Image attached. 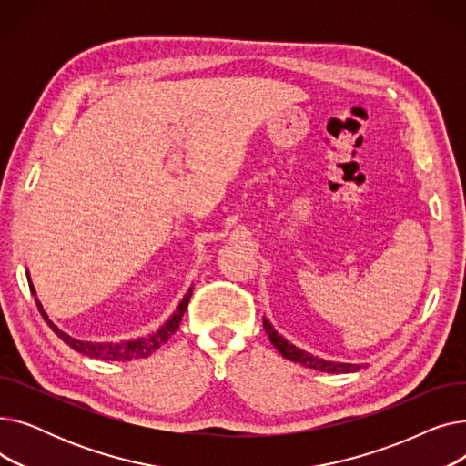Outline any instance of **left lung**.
<instances>
[{
    "label": "left lung",
    "instance_id": "obj_1",
    "mask_svg": "<svg viewBox=\"0 0 466 466\" xmlns=\"http://www.w3.org/2000/svg\"><path fill=\"white\" fill-rule=\"evenodd\" d=\"M264 323V330L266 334L270 336V341L276 346V350L289 360L292 362H299L302 366H306V369H313V370H321V372H332V374H348V372H357L360 369V364H350V362H334V360H325V359H319V357H313L306 351H302L300 348L289 344V341L278 334L274 330V327L270 325V321L262 319Z\"/></svg>",
    "mask_w": 466,
    "mask_h": 466
}]
</instances>
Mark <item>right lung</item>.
<instances>
[{"instance_id":"obj_1","label":"right lung","mask_w":466,"mask_h":466,"mask_svg":"<svg viewBox=\"0 0 466 466\" xmlns=\"http://www.w3.org/2000/svg\"><path fill=\"white\" fill-rule=\"evenodd\" d=\"M28 276V283H30V290L32 295L35 297V289L32 285V279H30V274L26 272ZM192 297V287L187 290V295L183 297V300L179 302L177 309L174 311V315L169 317V319L153 334L145 336V338H136V339H127V341H118V344H113V341H104V344H100V341H85V339H77V338H71L69 334H66L64 330H60L51 319H48V315L45 313L41 302L35 299V304H37V309L39 313L43 315V319L46 321V325L51 327L55 330V334L64 339L66 344L76 350L77 353H83L86 357H92V359H102V360H132V359H141V357H149L153 355L160 346H164L166 341L176 334V330L179 329L181 325V319H183V313L188 306V300Z\"/></svg>"}]
</instances>
